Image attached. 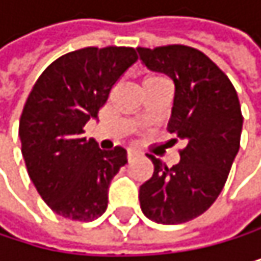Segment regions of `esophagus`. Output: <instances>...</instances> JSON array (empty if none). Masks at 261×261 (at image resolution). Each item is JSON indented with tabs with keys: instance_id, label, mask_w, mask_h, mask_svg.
Segmentation results:
<instances>
[{
	"instance_id": "34e87169",
	"label": "esophagus",
	"mask_w": 261,
	"mask_h": 261,
	"mask_svg": "<svg viewBox=\"0 0 261 261\" xmlns=\"http://www.w3.org/2000/svg\"><path fill=\"white\" fill-rule=\"evenodd\" d=\"M138 155H139V152H138L136 148H128V153H126V156H128V160H129V161L135 160Z\"/></svg>"
}]
</instances>
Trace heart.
<instances>
[{"mask_svg": "<svg viewBox=\"0 0 261 261\" xmlns=\"http://www.w3.org/2000/svg\"><path fill=\"white\" fill-rule=\"evenodd\" d=\"M161 76H148L147 80H145V83H148V81H155V80H160Z\"/></svg>", "mask_w": 261, "mask_h": 261, "instance_id": "obj_1", "label": "heart"}]
</instances>
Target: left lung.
<instances>
[{"label": "left lung", "mask_w": 261, "mask_h": 261, "mask_svg": "<svg viewBox=\"0 0 261 261\" xmlns=\"http://www.w3.org/2000/svg\"><path fill=\"white\" fill-rule=\"evenodd\" d=\"M142 64L175 84L167 129L186 145L167 167L148 155L155 170L139 188L142 213L158 224L188 222L213 205L240 150L243 116L233 84L202 51L185 45L138 48Z\"/></svg>", "instance_id": "left-lung-1"}]
</instances>
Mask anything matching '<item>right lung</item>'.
I'll return each mask as SVG.
<instances>
[{
    "instance_id": "right-lung-1",
    "label": "right lung",
    "mask_w": 261,
    "mask_h": 261,
    "mask_svg": "<svg viewBox=\"0 0 261 261\" xmlns=\"http://www.w3.org/2000/svg\"><path fill=\"white\" fill-rule=\"evenodd\" d=\"M136 61L135 48H81L49 64L29 94L18 126L21 153L29 178L56 215L94 221L106 212L109 183L126 164V150H101L84 138V125L97 119Z\"/></svg>"
}]
</instances>
